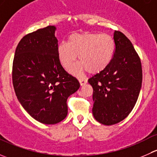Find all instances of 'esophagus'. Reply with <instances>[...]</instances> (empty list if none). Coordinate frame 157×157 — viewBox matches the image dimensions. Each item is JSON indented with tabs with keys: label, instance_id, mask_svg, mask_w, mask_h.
Segmentation results:
<instances>
[{
	"label": "esophagus",
	"instance_id": "1",
	"mask_svg": "<svg viewBox=\"0 0 157 157\" xmlns=\"http://www.w3.org/2000/svg\"><path fill=\"white\" fill-rule=\"evenodd\" d=\"M79 82H80V86H83V85H85L87 83V80L84 78H80L79 79Z\"/></svg>",
	"mask_w": 157,
	"mask_h": 157
}]
</instances>
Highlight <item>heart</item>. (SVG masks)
<instances>
[{
    "mask_svg": "<svg viewBox=\"0 0 157 157\" xmlns=\"http://www.w3.org/2000/svg\"><path fill=\"white\" fill-rule=\"evenodd\" d=\"M61 65L68 70L78 55L80 63L70 69V73L80 76L86 70L97 74L110 64L115 53V42L112 36L102 33H75L69 36L67 42L57 47Z\"/></svg>",
    "mask_w": 157,
    "mask_h": 157,
    "instance_id": "b5f03b06",
    "label": "heart"
}]
</instances>
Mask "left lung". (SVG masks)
<instances>
[{
	"label": "left lung",
	"mask_w": 157,
	"mask_h": 157,
	"mask_svg": "<svg viewBox=\"0 0 157 157\" xmlns=\"http://www.w3.org/2000/svg\"><path fill=\"white\" fill-rule=\"evenodd\" d=\"M115 50L110 64L88 80L93 88V115L105 125L117 124L132 111L142 83L140 59L131 41L114 33Z\"/></svg>",
	"instance_id": "left-lung-1"
}]
</instances>
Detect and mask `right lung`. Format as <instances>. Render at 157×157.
Segmentation results:
<instances>
[{
    "mask_svg": "<svg viewBox=\"0 0 157 157\" xmlns=\"http://www.w3.org/2000/svg\"><path fill=\"white\" fill-rule=\"evenodd\" d=\"M55 30L48 26L23 37L13 62V84L19 102L30 116L45 124L66 118L67 98L80 88L78 80L60 63Z\"/></svg>",
    "mask_w": 157,
    "mask_h": 157,
    "instance_id": "obj_1",
    "label": "right lung"
}]
</instances>
